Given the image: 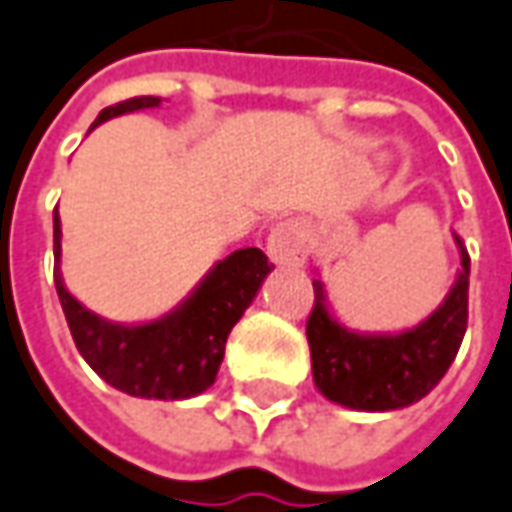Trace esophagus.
I'll list each match as a JSON object with an SVG mask.
<instances>
[{"mask_svg": "<svg viewBox=\"0 0 512 512\" xmlns=\"http://www.w3.org/2000/svg\"><path fill=\"white\" fill-rule=\"evenodd\" d=\"M266 252H269V260L272 263H280V266H297L306 260V232L303 226L294 221L277 223L272 232H269V240H266Z\"/></svg>", "mask_w": 512, "mask_h": 512, "instance_id": "obj_1", "label": "esophagus"}]
</instances>
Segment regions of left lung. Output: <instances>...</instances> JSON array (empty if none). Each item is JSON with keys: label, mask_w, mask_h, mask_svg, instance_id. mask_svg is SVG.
<instances>
[{"label": "left lung", "mask_w": 512, "mask_h": 512, "mask_svg": "<svg viewBox=\"0 0 512 512\" xmlns=\"http://www.w3.org/2000/svg\"><path fill=\"white\" fill-rule=\"evenodd\" d=\"M456 280L419 326L405 331H354L343 326L328 303L323 280L314 283V309L306 323L311 374L317 391L351 411H397L428 397L462 345L467 328L470 257L462 238Z\"/></svg>", "instance_id": "1"}]
</instances>
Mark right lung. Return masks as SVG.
Wrapping results in <instances>:
<instances>
[{"label": "right lung", "mask_w": 512, "mask_h": 512, "mask_svg": "<svg viewBox=\"0 0 512 512\" xmlns=\"http://www.w3.org/2000/svg\"><path fill=\"white\" fill-rule=\"evenodd\" d=\"M161 107L158 96L127 98L101 110L93 127L115 115ZM90 127V130H93ZM56 291L73 343L98 377L141 399H189L203 394L223 362L226 337L252 306L266 274V255L249 246L218 260L178 306L147 323H113L79 303L62 280V221L53 215Z\"/></svg>", "instance_id": "obj_1"}]
</instances>
